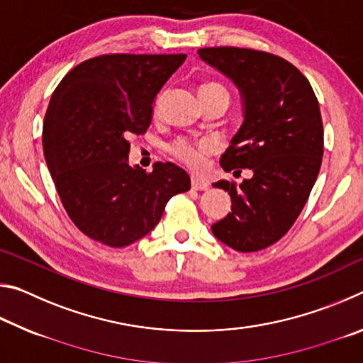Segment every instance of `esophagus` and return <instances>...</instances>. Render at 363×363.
Wrapping results in <instances>:
<instances>
[{
	"mask_svg": "<svg viewBox=\"0 0 363 363\" xmlns=\"http://www.w3.org/2000/svg\"><path fill=\"white\" fill-rule=\"evenodd\" d=\"M208 182L206 181H203V179H200V177H196V176H192V189L194 190H208Z\"/></svg>",
	"mask_w": 363,
	"mask_h": 363,
	"instance_id": "esophagus-1",
	"label": "esophagus"
}]
</instances>
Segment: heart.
I'll use <instances>...</instances> for the list:
<instances>
[{"label":"heart","mask_w":363,"mask_h":363,"mask_svg":"<svg viewBox=\"0 0 363 363\" xmlns=\"http://www.w3.org/2000/svg\"><path fill=\"white\" fill-rule=\"evenodd\" d=\"M208 91H224L225 93L224 86H220L219 83H214V82L200 86V93H208ZM163 101H164V94H158L155 102H153V115H158L162 112ZM169 153L176 160H179L181 163L186 164V167H189L190 169L200 171L206 167L208 157L214 153V144L208 139L194 140V139L181 138L169 145Z\"/></svg>","instance_id":"obj_1"}]
</instances>
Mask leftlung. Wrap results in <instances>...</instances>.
Returning <instances> with one entry per match:
<instances>
[{
  "instance_id": "obj_1",
  "label": "left lung",
  "mask_w": 363,
  "mask_h": 363,
  "mask_svg": "<svg viewBox=\"0 0 363 363\" xmlns=\"http://www.w3.org/2000/svg\"><path fill=\"white\" fill-rule=\"evenodd\" d=\"M199 56L238 86L245 121L220 157L233 174L253 171L240 186L218 181L232 213L211 225L220 242L242 253L279 242L303 211L320 171L323 125L311 83L275 54L248 48H201Z\"/></svg>"
}]
</instances>
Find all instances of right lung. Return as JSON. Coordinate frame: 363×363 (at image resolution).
Listing matches in <instances>:
<instances>
[{
  "mask_svg": "<svg viewBox=\"0 0 363 363\" xmlns=\"http://www.w3.org/2000/svg\"><path fill=\"white\" fill-rule=\"evenodd\" d=\"M186 54H104L72 69L54 89L43 149L60 201L86 237L128 247L162 219L190 177L173 163L152 173L128 164L131 134H144L152 104Z\"/></svg>",
  "mask_w": 363,
  "mask_h": 363,
  "instance_id": "add662e5",
  "label": "right lung"
}]
</instances>
